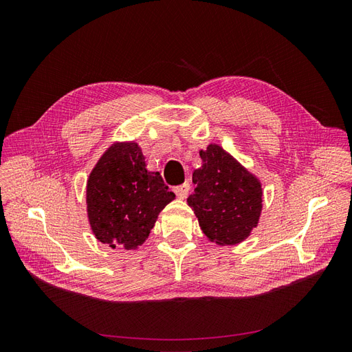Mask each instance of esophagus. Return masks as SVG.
<instances>
[{
	"mask_svg": "<svg viewBox=\"0 0 352 352\" xmlns=\"http://www.w3.org/2000/svg\"><path fill=\"white\" fill-rule=\"evenodd\" d=\"M189 190H190V185H189V182H186V184H184V185L177 186V188L175 189V192H176V195H177V198L185 199V198L188 197V194H189Z\"/></svg>",
	"mask_w": 352,
	"mask_h": 352,
	"instance_id": "obj_1",
	"label": "esophagus"
}]
</instances>
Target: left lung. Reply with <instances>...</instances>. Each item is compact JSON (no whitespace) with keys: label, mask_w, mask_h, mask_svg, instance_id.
I'll use <instances>...</instances> for the list:
<instances>
[{"label":"left lung","mask_w":352,"mask_h":352,"mask_svg":"<svg viewBox=\"0 0 352 352\" xmlns=\"http://www.w3.org/2000/svg\"><path fill=\"white\" fill-rule=\"evenodd\" d=\"M199 155L202 164L192 173L197 188L188 204L210 242L238 245L258 226L261 180L219 144H208Z\"/></svg>","instance_id":"1"}]
</instances>
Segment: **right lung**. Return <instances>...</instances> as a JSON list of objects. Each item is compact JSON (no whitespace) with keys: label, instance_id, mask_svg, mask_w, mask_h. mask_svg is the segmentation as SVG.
Here are the masks:
<instances>
[{"label":"right lung","instance_id":"right-lung-1","mask_svg":"<svg viewBox=\"0 0 352 352\" xmlns=\"http://www.w3.org/2000/svg\"><path fill=\"white\" fill-rule=\"evenodd\" d=\"M158 172L146 168L136 141H114L87 180L91 232L110 248L138 250L150 236L162 210L175 199Z\"/></svg>","mask_w":352,"mask_h":352}]
</instances>
